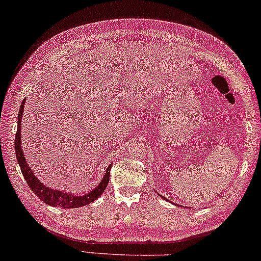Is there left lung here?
Here are the masks:
<instances>
[{
    "label": "left lung",
    "instance_id": "obj_1",
    "mask_svg": "<svg viewBox=\"0 0 261 261\" xmlns=\"http://www.w3.org/2000/svg\"><path fill=\"white\" fill-rule=\"evenodd\" d=\"M159 197H162V198H164V199H165V197H163V196H161V194H159ZM166 200H169V199H166Z\"/></svg>",
    "mask_w": 261,
    "mask_h": 261
}]
</instances>
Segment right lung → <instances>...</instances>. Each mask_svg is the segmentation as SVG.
I'll use <instances>...</instances> for the list:
<instances>
[{"label": "right lung", "mask_w": 261, "mask_h": 261, "mask_svg": "<svg viewBox=\"0 0 261 261\" xmlns=\"http://www.w3.org/2000/svg\"><path fill=\"white\" fill-rule=\"evenodd\" d=\"M24 104L25 99L23 100L19 108L18 116H17V131L16 136H15V152H16L17 163L21 168L22 174L24 177L27 184L29 185L36 196L43 201V203L48 204L54 207H63V208H75V207H82V206L88 205L92 203L93 200H96L97 198H99L100 194L104 192V190L107 189L109 179H110V170L111 165L109 166L106 174L102 178V180L99 181V184L96 186L95 189L91 190L90 192L87 194H81V196H76V194L61 191V190H55L53 188H48L38 178L35 176L34 171L30 169V166L27 162L24 157V152L22 150V144H21V125H22V117H23V111H24Z\"/></svg>", "instance_id": "right-lung-1"}]
</instances>
